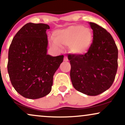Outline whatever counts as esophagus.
Here are the masks:
<instances>
[{
    "mask_svg": "<svg viewBox=\"0 0 125 125\" xmlns=\"http://www.w3.org/2000/svg\"><path fill=\"white\" fill-rule=\"evenodd\" d=\"M63 60H64V62H67V61H68V59H67V56H64V59H63Z\"/></svg>",
    "mask_w": 125,
    "mask_h": 125,
    "instance_id": "esophagus-1",
    "label": "esophagus"
}]
</instances>
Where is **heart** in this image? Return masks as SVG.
Returning <instances> with one entry per match:
<instances>
[{
	"label": "heart",
	"instance_id": "heart-1",
	"mask_svg": "<svg viewBox=\"0 0 125 125\" xmlns=\"http://www.w3.org/2000/svg\"><path fill=\"white\" fill-rule=\"evenodd\" d=\"M54 46H69L72 53L82 54L86 53L93 42V33L89 28L83 26H71L56 30L53 33Z\"/></svg>",
	"mask_w": 125,
	"mask_h": 125
}]
</instances>
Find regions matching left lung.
Wrapping results in <instances>:
<instances>
[{
	"instance_id": "left-lung-1",
	"label": "left lung",
	"mask_w": 125,
	"mask_h": 125,
	"mask_svg": "<svg viewBox=\"0 0 125 125\" xmlns=\"http://www.w3.org/2000/svg\"><path fill=\"white\" fill-rule=\"evenodd\" d=\"M93 42L84 54H68L70 76L76 90L89 96L101 94L111 86L117 72L118 50L105 29L89 22Z\"/></svg>"
}]
</instances>
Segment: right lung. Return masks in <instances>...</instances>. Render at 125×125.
Here are the masks:
<instances>
[{
  "mask_svg": "<svg viewBox=\"0 0 125 125\" xmlns=\"http://www.w3.org/2000/svg\"><path fill=\"white\" fill-rule=\"evenodd\" d=\"M43 23L26 24L18 31L10 45L8 71L15 89L26 98L36 99L51 92L55 72L63 55L47 54L49 29Z\"/></svg>",
  "mask_w": 125,
  "mask_h": 125,
  "instance_id": "right-lung-1",
  "label": "right lung"
}]
</instances>
